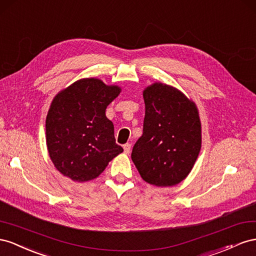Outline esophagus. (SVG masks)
Masks as SVG:
<instances>
[{
  "mask_svg": "<svg viewBox=\"0 0 256 256\" xmlns=\"http://www.w3.org/2000/svg\"><path fill=\"white\" fill-rule=\"evenodd\" d=\"M123 149H124V153H126V154H130V144H126L123 146Z\"/></svg>",
  "mask_w": 256,
  "mask_h": 256,
  "instance_id": "obj_1",
  "label": "esophagus"
}]
</instances>
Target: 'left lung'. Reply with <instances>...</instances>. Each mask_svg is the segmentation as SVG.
<instances>
[{
  "mask_svg": "<svg viewBox=\"0 0 256 256\" xmlns=\"http://www.w3.org/2000/svg\"><path fill=\"white\" fill-rule=\"evenodd\" d=\"M142 96L144 130L132 160L148 184L176 186L191 172L202 148L198 109L177 88L162 82L148 86Z\"/></svg>",
  "mask_w": 256,
  "mask_h": 256,
  "instance_id": "1",
  "label": "left lung"
}]
</instances>
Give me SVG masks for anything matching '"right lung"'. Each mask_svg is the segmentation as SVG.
<instances>
[{"label":"right lung","mask_w":256,"mask_h":256,"mask_svg":"<svg viewBox=\"0 0 256 256\" xmlns=\"http://www.w3.org/2000/svg\"><path fill=\"white\" fill-rule=\"evenodd\" d=\"M120 92L119 86L82 78L54 98L46 118V144L51 160L63 176L76 182L93 180L123 152L105 114Z\"/></svg>","instance_id":"1"}]
</instances>
